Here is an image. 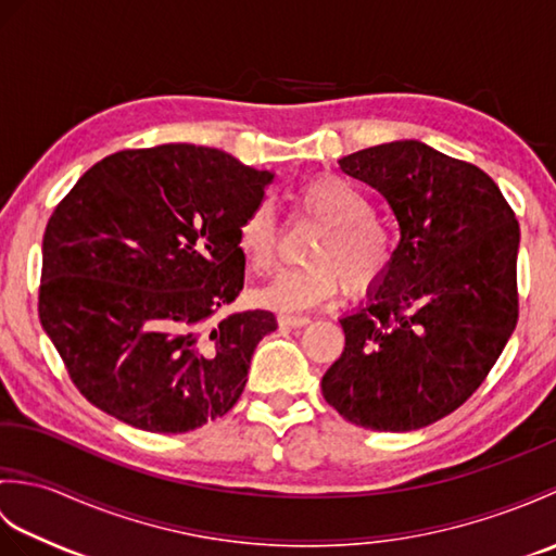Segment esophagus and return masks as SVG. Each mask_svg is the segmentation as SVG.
<instances>
[{
  "instance_id": "34e87169",
  "label": "esophagus",
  "mask_w": 556,
  "mask_h": 556,
  "mask_svg": "<svg viewBox=\"0 0 556 556\" xmlns=\"http://www.w3.org/2000/svg\"><path fill=\"white\" fill-rule=\"evenodd\" d=\"M308 323H311L308 317L303 315H279V327H303Z\"/></svg>"
}]
</instances>
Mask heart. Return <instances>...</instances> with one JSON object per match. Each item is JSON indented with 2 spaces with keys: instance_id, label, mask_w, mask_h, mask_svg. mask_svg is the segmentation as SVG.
Listing matches in <instances>:
<instances>
[{
  "instance_id": "obj_1",
  "label": "heart",
  "mask_w": 556,
  "mask_h": 556,
  "mask_svg": "<svg viewBox=\"0 0 556 556\" xmlns=\"http://www.w3.org/2000/svg\"><path fill=\"white\" fill-rule=\"evenodd\" d=\"M301 205L325 222L305 267L281 269L255 291V301L279 313H301L332 301L346 287L363 293L380 281L394 263L396 241L384 222L372 217V205L351 181L334 174L315 176L299 191ZM236 248L253 271L275 263L277 227L267 203L255 205L236 229Z\"/></svg>"
}]
</instances>
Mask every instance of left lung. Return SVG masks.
<instances>
[{"label":"left lung","instance_id":"left-lung-1","mask_svg":"<svg viewBox=\"0 0 556 556\" xmlns=\"http://www.w3.org/2000/svg\"><path fill=\"white\" fill-rule=\"evenodd\" d=\"M339 167L387 200L399 245L368 301L339 317L346 346L323 396L365 430L428 428L476 392L514 332L518 222L485 172L420 140Z\"/></svg>","mask_w":556,"mask_h":556}]
</instances>
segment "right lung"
Returning <instances> with one entry per match:
<instances>
[{"instance_id": "1", "label": "right lung", "mask_w": 556, "mask_h": 556, "mask_svg": "<svg viewBox=\"0 0 556 556\" xmlns=\"http://www.w3.org/2000/svg\"><path fill=\"white\" fill-rule=\"evenodd\" d=\"M275 172L215 148L122 150L80 176L42 239L40 323L92 406L146 432L231 410L269 311L243 289L236 229Z\"/></svg>"}]
</instances>
